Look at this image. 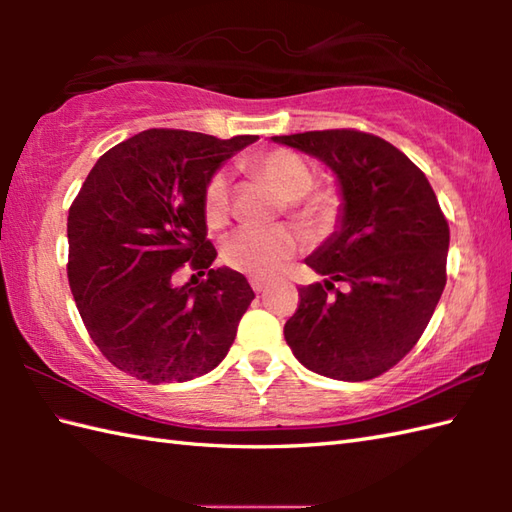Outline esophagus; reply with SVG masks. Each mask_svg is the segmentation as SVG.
<instances>
[{
	"label": "esophagus",
	"instance_id": "esophagus-1",
	"mask_svg": "<svg viewBox=\"0 0 512 512\" xmlns=\"http://www.w3.org/2000/svg\"><path fill=\"white\" fill-rule=\"evenodd\" d=\"M250 288H253L255 292H264L268 288V281L266 279H259V277H253V279H250Z\"/></svg>",
	"mask_w": 512,
	"mask_h": 512
}]
</instances>
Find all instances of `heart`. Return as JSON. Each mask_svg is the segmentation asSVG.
<instances>
[{
    "label": "heart",
    "instance_id": "b5f03b06",
    "mask_svg": "<svg viewBox=\"0 0 512 512\" xmlns=\"http://www.w3.org/2000/svg\"><path fill=\"white\" fill-rule=\"evenodd\" d=\"M250 169L273 187L281 200L288 202L290 213L314 233H325L339 217V198L332 191H310L314 182L312 167L290 149H270L250 162ZM204 220L211 228H220L231 211V187L224 171L209 178L202 193ZM303 248V235L292 226L242 228L226 239L222 259L228 268L250 277H273Z\"/></svg>",
    "mask_w": 512,
    "mask_h": 512
}]
</instances>
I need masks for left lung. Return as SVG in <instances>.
Segmentation results:
<instances>
[{"label":"left lung","instance_id":"8db88e82","mask_svg":"<svg viewBox=\"0 0 512 512\" xmlns=\"http://www.w3.org/2000/svg\"><path fill=\"white\" fill-rule=\"evenodd\" d=\"M270 140L321 160L341 193L334 233L306 257L325 279L299 288L286 343L314 374L376 378L418 343L447 284L449 224L436 193L400 149L372 134L325 129ZM336 280L346 288L328 298Z\"/></svg>","mask_w":512,"mask_h":512}]
</instances>
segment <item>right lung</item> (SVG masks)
<instances>
[{"mask_svg": "<svg viewBox=\"0 0 512 512\" xmlns=\"http://www.w3.org/2000/svg\"><path fill=\"white\" fill-rule=\"evenodd\" d=\"M255 140L147 129L96 160L70 206L76 308L107 361L138 380L187 383L231 350L255 292L237 270L211 266L202 193ZM187 261L207 273L198 287L172 284Z\"/></svg>", "mask_w": 512, "mask_h": 512, "instance_id": "add662e5", "label": "right lung"}]
</instances>
